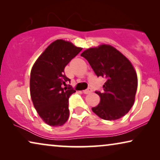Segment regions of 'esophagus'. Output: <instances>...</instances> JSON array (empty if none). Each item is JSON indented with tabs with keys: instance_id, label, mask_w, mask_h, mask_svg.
I'll return each instance as SVG.
<instances>
[{
	"instance_id": "1",
	"label": "esophagus",
	"mask_w": 160,
	"mask_h": 160,
	"mask_svg": "<svg viewBox=\"0 0 160 160\" xmlns=\"http://www.w3.org/2000/svg\"><path fill=\"white\" fill-rule=\"evenodd\" d=\"M92 92V90L90 88H89V89H85V90H83V93H84V94H89V93H91Z\"/></svg>"
}]
</instances>
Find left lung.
I'll list each match as a JSON object with an SVG mask.
<instances>
[{"label": "left lung", "instance_id": "obj_1", "mask_svg": "<svg viewBox=\"0 0 160 160\" xmlns=\"http://www.w3.org/2000/svg\"><path fill=\"white\" fill-rule=\"evenodd\" d=\"M81 56L88 61L96 75L107 79L103 91L95 92L100 101L92 110L105 120L124 117L134 104L138 87L137 73L132 63L109 44L89 48Z\"/></svg>", "mask_w": 160, "mask_h": 160}]
</instances>
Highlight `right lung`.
<instances>
[{
  "label": "right lung",
  "mask_w": 160,
  "mask_h": 160,
  "mask_svg": "<svg viewBox=\"0 0 160 160\" xmlns=\"http://www.w3.org/2000/svg\"><path fill=\"white\" fill-rule=\"evenodd\" d=\"M82 49L70 41L58 39L48 46L32 65L30 97L38 115L49 126H62L68 119V99L76 91L71 87H62L70 81L64 69Z\"/></svg>",
  "instance_id": "right-lung-1"
}]
</instances>
